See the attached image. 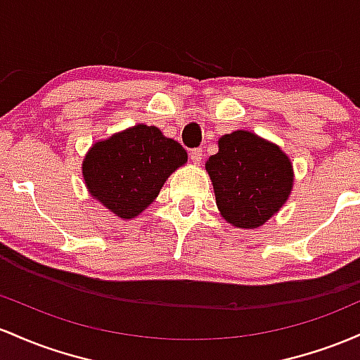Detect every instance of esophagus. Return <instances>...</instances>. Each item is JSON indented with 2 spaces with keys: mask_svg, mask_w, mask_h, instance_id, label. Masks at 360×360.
Segmentation results:
<instances>
[{
  "mask_svg": "<svg viewBox=\"0 0 360 360\" xmlns=\"http://www.w3.org/2000/svg\"><path fill=\"white\" fill-rule=\"evenodd\" d=\"M191 160H192V163L195 165V167H197V165H200V161H202V149H199V148L192 149V151H191Z\"/></svg>",
  "mask_w": 360,
  "mask_h": 360,
  "instance_id": "1",
  "label": "esophagus"
}]
</instances>
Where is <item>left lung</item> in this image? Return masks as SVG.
Returning a JSON list of instances; mask_svg holds the SVG:
<instances>
[{"label":"left lung","instance_id":"obj_1","mask_svg":"<svg viewBox=\"0 0 360 360\" xmlns=\"http://www.w3.org/2000/svg\"><path fill=\"white\" fill-rule=\"evenodd\" d=\"M219 151L205 163L221 216L234 228L255 229L281 211L294 185L289 156L250 131L217 141Z\"/></svg>","mask_w":360,"mask_h":360}]
</instances>
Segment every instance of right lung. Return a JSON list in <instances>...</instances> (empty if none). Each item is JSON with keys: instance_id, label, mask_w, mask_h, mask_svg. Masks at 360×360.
<instances>
[{"instance_id": "1", "label": "right lung", "mask_w": 360, "mask_h": 360, "mask_svg": "<svg viewBox=\"0 0 360 360\" xmlns=\"http://www.w3.org/2000/svg\"><path fill=\"white\" fill-rule=\"evenodd\" d=\"M187 151L155 126H136L96 141L83 160L88 192L114 216L129 221L158 197L176 168L187 163Z\"/></svg>"}]
</instances>
